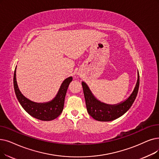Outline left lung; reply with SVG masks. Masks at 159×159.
Listing matches in <instances>:
<instances>
[{
  "mask_svg": "<svg viewBox=\"0 0 159 159\" xmlns=\"http://www.w3.org/2000/svg\"><path fill=\"white\" fill-rule=\"evenodd\" d=\"M139 84L140 76L138 71V79L136 86L129 98L116 105H108L97 99L88 85L84 82H82L88 114L93 119L99 121H110L120 118L126 113L133 104L139 92Z\"/></svg>",
  "mask_w": 159,
  "mask_h": 159,
  "instance_id": "1",
  "label": "left lung"
}]
</instances>
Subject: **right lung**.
Listing matches in <instances>:
<instances>
[{
    "mask_svg": "<svg viewBox=\"0 0 159 159\" xmlns=\"http://www.w3.org/2000/svg\"><path fill=\"white\" fill-rule=\"evenodd\" d=\"M16 67L13 75V86L17 98L25 111L34 118L42 121H51L58 118L62 112L66 92L73 77H70L63 81L52 100L47 102H35L25 98L20 92L16 80Z\"/></svg>",
    "mask_w": 159,
    "mask_h": 159,
    "instance_id": "1",
    "label": "right lung"
}]
</instances>
